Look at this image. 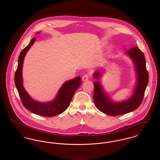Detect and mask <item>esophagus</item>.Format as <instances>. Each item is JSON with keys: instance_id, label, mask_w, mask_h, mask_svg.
Segmentation results:
<instances>
[{"instance_id": "1", "label": "esophagus", "mask_w": 160, "mask_h": 160, "mask_svg": "<svg viewBox=\"0 0 160 160\" xmlns=\"http://www.w3.org/2000/svg\"><path fill=\"white\" fill-rule=\"evenodd\" d=\"M89 78V76L88 75V74H84L83 77H82V80L83 82H86V81H88Z\"/></svg>"}]
</instances>
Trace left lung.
<instances>
[{
  "mask_svg": "<svg viewBox=\"0 0 160 160\" xmlns=\"http://www.w3.org/2000/svg\"><path fill=\"white\" fill-rule=\"evenodd\" d=\"M133 62L136 76V84L132 95L129 98L121 102L113 101L104 91L100 82L93 83V101L98 109L109 116H118L126 114L137 109L141 104L145 90L149 81V75L146 67L145 56L137 47H133L125 52ZM102 70L96 71L93 77L98 79Z\"/></svg>",
  "mask_w": 160,
  "mask_h": 160,
  "instance_id": "1",
  "label": "left lung"
}]
</instances>
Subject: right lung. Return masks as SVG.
Masks as SVG:
<instances>
[{"label": "right lung", "instance_id": "1", "mask_svg": "<svg viewBox=\"0 0 160 160\" xmlns=\"http://www.w3.org/2000/svg\"><path fill=\"white\" fill-rule=\"evenodd\" d=\"M39 33L38 32L37 33ZM36 38H32L30 43L26 46L19 55L18 66L15 71L14 81L15 86L19 93L23 106L35 114L52 117L62 113L68 107L77 89L82 82L80 77L65 82L58 92L56 98L51 101L41 102L33 99L24 88L23 84V62L26 54L34 44Z\"/></svg>", "mask_w": 160, "mask_h": 160}]
</instances>
